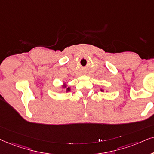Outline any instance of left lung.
I'll return each mask as SVG.
<instances>
[{"label":"left lung","instance_id":"left-lung-1","mask_svg":"<svg viewBox=\"0 0 154 154\" xmlns=\"http://www.w3.org/2000/svg\"><path fill=\"white\" fill-rule=\"evenodd\" d=\"M102 91H103V90H102Z\"/></svg>","mask_w":154,"mask_h":154}]
</instances>
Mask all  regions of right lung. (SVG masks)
Instances as JSON below:
<instances>
[{
  "label": "right lung",
  "mask_w": 154,
  "mask_h": 154,
  "mask_svg": "<svg viewBox=\"0 0 154 154\" xmlns=\"http://www.w3.org/2000/svg\"><path fill=\"white\" fill-rule=\"evenodd\" d=\"M67 90H69V88H67Z\"/></svg>",
  "instance_id": "obj_1"
}]
</instances>
